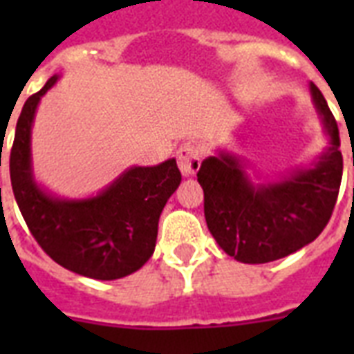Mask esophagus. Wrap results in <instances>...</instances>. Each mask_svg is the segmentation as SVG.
<instances>
[{
	"instance_id": "obj_1",
	"label": "esophagus",
	"mask_w": 354,
	"mask_h": 354,
	"mask_svg": "<svg viewBox=\"0 0 354 354\" xmlns=\"http://www.w3.org/2000/svg\"><path fill=\"white\" fill-rule=\"evenodd\" d=\"M178 158V167L182 171L183 176H193L194 172L200 169V160H202V154L200 150L191 143L182 145L176 152Z\"/></svg>"
}]
</instances>
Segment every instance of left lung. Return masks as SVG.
<instances>
[{
    "mask_svg": "<svg viewBox=\"0 0 354 354\" xmlns=\"http://www.w3.org/2000/svg\"><path fill=\"white\" fill-rule=\"evenodd\" d=\"M308 88L329 141L313 165L266 182H253L244 160L227 150L200 165L196 176L204 189L207 227L218 246L241 263H270L301 250L333 215L344 171L340 133L318 86L310 82Z\"/></svg>",
    "mask_w": 354,
    "mask_h": 354,
    "instance_id": "1",
    "label": "left lung"
}]
</instances>
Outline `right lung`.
I'll return each mask as SVG.
<instances>
[{
    "label": "right lung",
    "instance_id": "obj_1",
    "mask_svg": "<svg viewBox=\"0 0 354 354\" xmlns=\"http://www.w3.org/2000/svg\"><path fill=\"white\" fill-rule=\"evenodd\" d=\"M57 80L53 75L25 101L16 122L8 160L14 198L36 242L55 263L91 279H121L154 253L161 211L182 174L172 158L154 167H130L90 198L47 193L32 174L30 130L40 99Z\"/></svg>",
    "mask_w": 354,
    "mask_h": 354
}]
</instances>
